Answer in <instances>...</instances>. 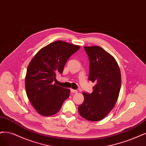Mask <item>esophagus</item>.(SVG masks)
<instances>
[{
    "instance_id": "esophagus-1",
    "label": "esophagus",
    "mask_w": 146,
    "mask_h": 146,
    "mask_svg": "<svg viewBox=\"0 0 146 146\" xmlns=\"http://www.w3.org/2000/svg\"><path fill=\"white\" fill-rule=\"evenodd\" d=\"M70 91H71V93H78L77 90H73V89L70 90Z\"/></svg>"
}]
</instances>
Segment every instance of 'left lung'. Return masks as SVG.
Returning a JSON list of instances; mask_svg holds the SVG:
<instances>
[{
    "label": "left lung",
    "mask_w": 146,
    "mask_h": 146,
    "mask_svg": "<svg viewBox=\"0 0 146 146\" xmlns=\"http://www.w3.org/2000/svg\"><path fill=\"white\" fill-rule=\"evenodd\" d=\"M90 61L88 79L96 85L92 93L84 92L79 114L90 121L104 118L114 107L121 88L119 66L111 54L98 46H84Z\"/></svg>",
    "instance_id": "1"
}]
</instances>
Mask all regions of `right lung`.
<instances>
[{
  "instance_id": "1",
  "label": "right lung",
  "mask_w": 146,
  "mask_h": 146,
  "mask_svg": "<svg viewBox=\"0 0 146 146\" xmlns=\"http://www.w3.org/2000/svg\"><path fill=\"white\" fill-rule=\"evenodd\" d=\"M80 47L58 40L41 48L32 59L27 68L25 88L38 114L46 117L56 114L68 98L70 90L59 87L53 80L56 74L62 73L68 59Z\"/></svg>"
}]
</instances>
